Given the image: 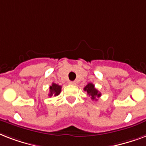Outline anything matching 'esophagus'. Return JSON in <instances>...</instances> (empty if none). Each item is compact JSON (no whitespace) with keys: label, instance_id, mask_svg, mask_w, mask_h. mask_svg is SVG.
I'll use <instances>...</instances> for the list:
<instances>
[{"label":"esophagus","instance_id":"34e87169","mask_svg":"<svg viewBox=\"0 0 146 146\" xmlns=\"http://www.w3.org/2000/svg\"><path fill=\"white\" fill-rule=\"evenodd\" d=\"M69 84L76 85V82L75 81H70V82H69Z\"/></svg>","mask_w":146,"mask_h":146}]
</instances>
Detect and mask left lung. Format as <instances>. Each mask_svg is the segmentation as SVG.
Returning <instances> with one entry per match:
<instances>
[{"mask_svg":"<svg viewBox=\"0 0 146 146\" xmlns=\"http://www.w3.org/2000/svg\"><path fill=\"white\" fill-rule=\"evenodd\" d=\"M84 91L86 92L87 94L89 95V96H91V98L92 100H96L97 101V98H99L100 96H102L101 92L98 91L97 89L95 88V86H94L92 83H89V84L86 85V86H85Z\"/></svg>","mask_w":146,"mask_h":146,"instance_id":"8db88e82","label":"left lung"}]
</instances>
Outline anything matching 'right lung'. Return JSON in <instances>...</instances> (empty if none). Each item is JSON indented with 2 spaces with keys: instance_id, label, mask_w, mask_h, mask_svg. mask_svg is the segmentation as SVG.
Here are the masks:
<instances>
[{
  "instance_id": "1",
  "label": "right lung",
  "mask_w": 146,
  "mask_h": 146,
  "mask_svg": "<svg viewBox=\"0 0 146 146\" xmlns=\"http://www.w3.org/2000/svg\"><path fill=\"white\" fill-rule=\"evenodd\" d=\"M61 92V86L56 83H52V85L50 86V92L48 94L49 97H51L52 96H57Z\"/></svg>"
}]
</instances>
